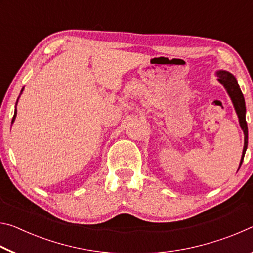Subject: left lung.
Returning <instances> with one entry per match:
<instances>
[{
  "mask_svg": "<svg viewBox=\"0 0 253 253\" xmlns=\"http://www.w3.org/2000/svg\"><path fill=\"white\" fill-rule=\"evenodd\" d=\"M216 75H217V80H219L220 84L226 89V92L229 93L231 100L233 102L234 109L237 111V115L239 118L240 126H241L243 134H245V146H243L241 161H240V165H239V169H240V166H241L243 162V158H245V154L248 147V126L246 122L245 97L242 95V91L239 87L237 79H235V77L232 74H230L229 71H225V70H219L216 72Z\"/></svg>",
  "mask_w": 253,
  "mask_h": 253,
  "instance_id": "8db88e82",
  "label": "left lung"
}]
</instances>
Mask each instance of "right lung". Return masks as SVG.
Segmentation results:
<instances>
[{"label": "right lung", "mask_w": 253, "mask_h": 253, "mask_svg": "<svg viewBox=\"0 0 253 253\" xmlns=\"http://www.w3.org/2000/svg\"><path fill=\"white\" fill-rule=\"evenodd\" d=\"M22 91H23V89L22 90H21V93H22ZM20 97V96H19ZM18 100H19V98H18ZM18 100H16V104H15V110H14V116H13V119H12V124H13V122H14V119H15V117H16V105H18Z\"/></svg>", "instance_id": "add662e5"}]
</instances>
